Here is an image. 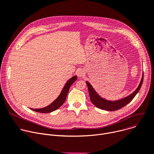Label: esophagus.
<instances>
[{
	"label": "esophagus",
	"instance_id": "esophagus-1",
	"mask_svg": "<svg viewBox=\"0 0 154 154\" xmlns=\"http://www.w3.org/2000/svg\"><path fill=\"white\" fill-rule=\"evenodd\" d=\"M77 75L79 77H83L85 75V72L83 71H82V70H79V71H78L77 72Z\"/></svg>",
	"mask_w": 154,
	"mask_h": 154
}]
</instances>
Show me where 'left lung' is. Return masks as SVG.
Masks as SVG:
<instances>
[{"label":"left lung","mask_w":154,"mask_h":154,"mask_svg":"<svg viewBox=\"0 0 154 154\" xmlns=\"http://www.w3.org/2000/svg\"><path fill=\"white\" fill-rule=\"evenodd\" d=\"M144 79V72H143L142 78L141 80L140 83H139V86L136 88V90L128 95V96L123 97V98L117 100V101H109L107 100H105L101 97L97 92L95 91V90L93 88L92 85L89 83V82L86 81L87 85L88 86L89 94H90V98L91 101V103L97 108H100L103 110H106L107 111H115L118 109H120L128 104L131 101V100L134 98V96L136 95V94L139 92V90H140Z\"/></svg>","instance_id":"left-lung-1"}]
</instances>
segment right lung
Instances as JSON below:
<instances>
[{
	"label": "right lung",
	"instance_id": "obj_1",
	"mask_svg": "<svg viewBox=\"0 0 154 154\" xmlns=\"http://www.w3.org/2000/svg\"><path fill=\"white\" fill-rule=\"evenodd\" d=\"M77 75H74L66 83L64 88H63V90H62L61 93L60 94V95L58 96V97L53 102H52L50 105H48V106H46L45 107H43V108H40V109H31H31L34 111L37 112H40V113H50V112H53V111H54L57 109H58L64 103L70 87H71L72 83L77 80Z\"/></svg>",
	"mask_w": 154,
	"mask_h": 154
}]
</instances>
